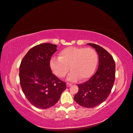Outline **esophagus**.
Returning a JSON list of instances; mask_svg holds the SVG:
<instances>
[{"label":"esophagus","instance_id":"34e87169","mask_svg":"<svg viewBox=\"0 0 133 133\" xmlns=\"http://www.w3.org/2000/svg\"><path fill=\"white\" fill-rule=\"evenodd\" d=\"M72 85V84H70V83H68H68H66V87H70Z\"/></svg>","mask_w":133,"mask_h":133}]
</instances>
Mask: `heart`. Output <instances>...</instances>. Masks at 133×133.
Segmentation results:
<instances>
[{
  "label": "heart",
  "instance_id": "obj_1",
  "mask_svg": "<svg viewBox=\"0 0 133 133\" xmlns=\"http://www.w3.org/2000/svg\"><path fill=\"white\" fill-rule=\"evenodd\" d=\"M97 63L98 55L93 48L70 46L62 50L59 57L51 58L50 67L52 72L60 78L64 77L70 69L68 79L76 81L78 78L85 80L90 78Z\"/></svg>",
  "mask_w": 133,
  "mask_h": 133
}]
</instances>
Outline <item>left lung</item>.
I'll return each mask as SVG.
<instances>
[{
  "label": "left lung",
  "instance_id": "obj_1",
  "mask_svg": "<svg viewBox=\"0 0 133 133\" xmlns=\"http://www.w3.org/2000/svg\"><path fill=\"white\" fill-rule=\"evenodd\" d=\"M96 49L99 64L96 72L89 80L78 84V91L75 101L82 107L91 108L101 104L110 94L115 81L116 64L109 53L95 44L88 43Z\"/></svg>",
  "mask_w": 133,
  "mask_h": 133
}]
</instances>
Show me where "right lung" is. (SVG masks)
I'll use <instances>...</instances> for the list:
<instances>
[{"mask_svg": "<svg viewBox=\"0 0 133 133\" xmlns=\"http://www.w3.org/2000/svg\"><path fill=\"white\" fill-rule=\"evenodd\" d=\"M57 45L43 43L32 48L19 68L20 82L29 102L37 108L45 109L55 105L66 84L52 73L50 60Z\"/></svg>", "mask_w": 133, "mask_h": 133, "instance_id": "right-lung-1", "label": "right lung"}]
</instances>
